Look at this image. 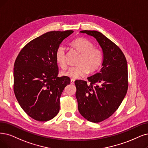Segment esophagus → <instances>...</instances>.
<instances>
[{"mask_svg":"<svg viewBox=\"0 0 148 148\" xmlns=\"http://www.w3.org/2000/svg\"><path fill=\"white\" fill-rule=\"evenodd\" d=\"M70 83L72 84H73L75 83V79H71V80H70Z\"/></svg>","mask_w":148,"mask_h":148,"instance_id":"1","label":"esophagus"}]
</instances>
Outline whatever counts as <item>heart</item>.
<instances>
[{
  "mask_svg": "<svg viewBox=\"0 0 148 148\" xmlns=\"http://www.w3.org/2000/svg\"><path fill=\"white\" fill-rule=\"evenodd\" d=\"M71 45L80 53L81 56L78 66L70 67L63 71L62 75L73 78L79 79L85 76L89 70L93 72L99 69L103 62V53L98 47H95L93 44L84 38H77L71 42ZM55 60L61 68L66 66V50L62 45L59 46L55 54Z\"/></svg>",
  "mask_w": 148,
  "mask_h": 148,
  "instance_id": "heart-1",
  "label": "heart"
}]
</instances>
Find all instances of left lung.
Masks as SVG:
<instances>
[{
    "label": "left lung",
    "mask_w": 148,
    "mask_h": 148,
    "mask_svg": "<svg viewBox=\"0 0 148 148\" xmlns=\"http://www.w3.org/2000/svg\"><path fill=\"white\" fill-rule=\"evenodd\" d=\"M93 36L103 51V67L87 81L76 80V97L81 115L88 121L99 123L118 109L128 88L127 64L121 50L101 33L80 32Z\"/></svg>",
    "instance_id": "obj_1"
}]
</instances>
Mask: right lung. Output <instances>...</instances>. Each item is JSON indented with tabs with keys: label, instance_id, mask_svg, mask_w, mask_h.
I'll list each match as a JSON object with an SVG mask.
<instances>
[{
	"label": "right lung",
	"instance_id": "add662e5",
	"mask_svg": "<svg viewBox=\"0 0 148 148\" xmlns=\"http://www.w3.org/2000/svg\"><path fill=\"white\" fill-rule=\"evenodd\" d=\"M73 30L47 32L29 42L14 65V92L22 109L35 120L47 121L58 114L60 97L70 79L58 77L55 54Z\"/></svg>",
	"mask_w": 148,
	"mask_h": 148
}]
</instances>
